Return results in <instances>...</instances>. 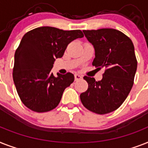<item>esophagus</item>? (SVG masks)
Returning a JSON list of instances; mask_svg holds the SVG:
<instances>
[{
	"label": "esophagus",
	"mask_w": 148,
	"mask_h": 148,
	"mask_svg": "<svg viewBox=\"0 0 148 148\" xmlns=\"http://www.w3.org/2000/svg\"><path fill=\"white\" fill-rule=\"evenodd\" d=\"M74 79H75V80H79L80 79H82V76L80 75V74H74Z\"/></svg>",
	"instance_id": "34e87169"
}]
</instances>
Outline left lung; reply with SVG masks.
I'll use <instances>...</instances> for the list:
<instances>
[{
	"label": "left lung",
	"mask_w": 148,
	"mask_h": 148,
	"mask_svg": "<svg viewBox=\"0 0 148 148\" xmlns=\"http://www.w3.org/2000/svg\"><path fill=\"white\" fill-rule=\"evenodd\" d=\"M83 32L94 47L92 64L97 69L104 68L105 72L99 81L84 77L88 89L80 94V100L93 112L109 113L122 105L132 88L138 64L134 45L129 37L114 29Z\"/></svg>",
	"instance_id": "obj_1"
}]
</instances>
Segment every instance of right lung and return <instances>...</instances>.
<instances>
[{
	"label": "right lung",
	"instance_id": "right-lung-1",
	"mask_svg": "<svg viewBox=\"0 0 148 148\" xmlns=\"http://www.w3.org/2000/svg\"><path fill=\"white\" fill-rule=\"evenodd\" d=\"M84 37L80 29L63 30L42 26L29 31L14 55L13 78L17 93L26 107L45 112L57 107L64 90L74 82V74L51 72L55 58H62L68 45Z\"/></svg>",
	"mask_w": 148,
	"mask_h": 148
}]
</instances>
